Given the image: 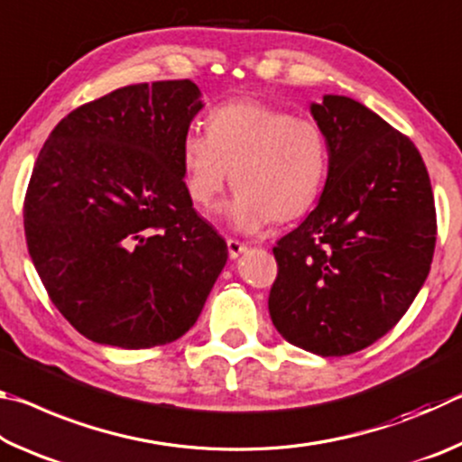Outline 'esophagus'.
Returning <instances> with one entry per match:
<instances>
[{"label":"esophagus","instance_id":"1","mask_svg":"<svg viewBox=\"0 0 462 462\" xmlns=\"http://www.w3.org/2000/svg\"><path fill=\"white\" fill-rule=\"evenodd\" d=\"M226 245H228L230 259H238V256L246 250L245 242H240V240H236V238H228V240H226Z\"/></svg>","mask_w":462,"mask_h":462}]
</instances>
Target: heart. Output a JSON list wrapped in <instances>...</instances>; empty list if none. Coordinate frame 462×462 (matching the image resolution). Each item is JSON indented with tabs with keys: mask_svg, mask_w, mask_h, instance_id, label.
Masks as SVG:
<instances>
[{
	"mask_svg": "<svg viewBox=\"0 0 462 462\" xmlns=\"http://www.w3.org/2000/svg\"><path fill=\"white\" fill-rule=\"evenodd\" d=\"M181 165L187 193L203 209L232 181L238 191L226 217L240 232H256L273 217L289 222L314 206L330 151L316 120L242 99L212 109L208 132H187Z\"/></svg>",
	"mask_w": 462,
	"mask_h": 462,
	"instance_id": "heart-1",
	"label": "heart"
}]
</instances>
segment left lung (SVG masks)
<instances>
[{
    "label": "left lung",
    "mask_w": 462,
    "mask_h": 462,
    "mask_svg": "<svg viewBox=\"0 0 462 462\" xmlns=\"http://www.w3.org/2000/svg\"><path fill=\"white\" fill-rule=\"evenodd\" d=\"M330 167L318 206L273 248V324L293 346L344 356L408 311L432 264L436 208L411 140L358 101L311 104Z\"/></svg>",
    "instance_id": "1"
}]
</instances>
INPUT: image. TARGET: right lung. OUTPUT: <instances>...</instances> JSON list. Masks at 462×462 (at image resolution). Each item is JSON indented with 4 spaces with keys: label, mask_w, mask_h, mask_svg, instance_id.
Segmentation results:
<instances>
[{
    "label": "right lung",
    "mask_w": 462,
    "mask_h": 462,
    "mask_svg": "<svg viewBox=\"0 0 462 462\" xmlns=\"http://www.w3.org/2000/svg\"><path fill=\"white\" fill-rule=\"evenodd\" d=\"M199 97L189 79L128 85L73 109L38 154L28 253L85 338L132 350L181 338L224 269L228 246L183 181Z\"/></svg>",
    "instance_id": "right-lung-1"
}]
</instances>
